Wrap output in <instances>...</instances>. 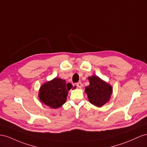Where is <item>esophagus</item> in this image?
<instances>
[{
	"instance_id": "34e87169",
	"label": "esophagus",
	"mask_w": 147,
	"mask_h": 147,
	"mask_svg": "<svg viewBox=\"0 0 147 147\" xmlns=\"http://www.w3.org/2000/svg\"><path fill=\"white\" fill-rule=\"evenodd\" d=\"M77 86H78L79 88H81V87H82V83H81V82H78V83L77 84Z\"/></svg>"
}]
</instances>
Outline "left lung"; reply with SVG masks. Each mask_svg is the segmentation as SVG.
I'll use <instances>...</instances> for the list:
<instances>
[{
	"label": "left lung",
	"mask_w": 147,
	"mask_h": 147,
	"mask_svg": "<svg viewBox=\"0 0 147 147\" xmlns=\"http://www.w3.org/2000/svg\"><path fill=\"white\" fill-rule=\"evenodd\" d=\"M89 85L85 87L90 103L97 107H101L110 100L113 93L112 86L96 75L88 78Z\"/></svg>",
	"instance_id": "8db88e82"
}]
</instances>
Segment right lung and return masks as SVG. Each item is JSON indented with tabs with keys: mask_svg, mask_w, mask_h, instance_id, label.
I'll use <instances>...</instances> for the list:
<instances>
[{
	"mask_svg": "<svg viewBox=\"0 0 147 147\" xmlns=\"http://www.w3.org/2000/svg\"><path fill=\"white\" fill-rule=\"evenodd\" d=\"M73 87L70 83H66L65 80L55 78L52 80L44 83L40 87L38 97L39 100L45 105L52 109L61 107L67 99L68 91Z\"/></svg>",
	"mask_w": 147,
	"mask_h": 147,
	"instance_id": "1",
	"label": "right lung"
}]
</instances>
